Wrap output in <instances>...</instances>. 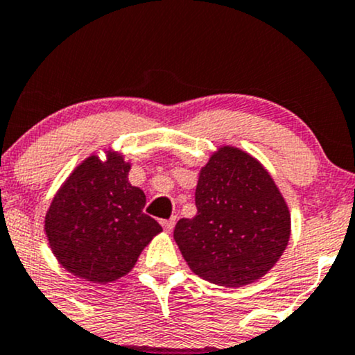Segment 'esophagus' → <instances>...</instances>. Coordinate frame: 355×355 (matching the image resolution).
I'll return each mask as SVG.
<instances>
[{"instance_id":"obj_1","label":"esophagus","mask_w":355,"mask_h":355,"mask_svg":"<svg viewBox=\"0 0 355 355\" xmlns=\"http://www.w3.org/2000/svg\"><path fill=\"white\" fill-rule=\"evenodd\" d=\"M162 226H164V230L166 233H170L173 230V226H175V218L164 220V221H162Z\"/></svg>"}]
</instances>
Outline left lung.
Instances as JSON below:
<instances>
[{"mask_svg": "<svg viewBox=\"0 0 355 355\" xmlns=\"http://www.w3.org/2000/svg\"><path fill=\"white\" fill-rule=\"evenodd\" d=\"M196 215L173 238L196 276L226 288L254 283L281 258L291 215L275 180L253 155L223 145L198 173Z\"/></svg>", "mask_w": 355, "mask_h": 355, "instance_id": "obj_1", "label": "left lung"}]
</instances>
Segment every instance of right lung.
Returning a JSON list of instances; mask_svg holds the SVG:
<instances>
[{"instance_id": "right-lung-1", "label": "right lung", "mask_w": 355, "mask_h": 355, "mask_svg": "<svg viewBox=\"0 0 355 355\" xmlns=\"http://www.w3.org/2000/svg\"><path fill=\"white\" fill-rule=\"evenodd\" d=\"M130 162L121 152L97 153L72 170L55 191L44 232L59 264L96 284L132 271L162 226L144 213L145 193L129 182Z\"/></svg>"}]
</instances>
